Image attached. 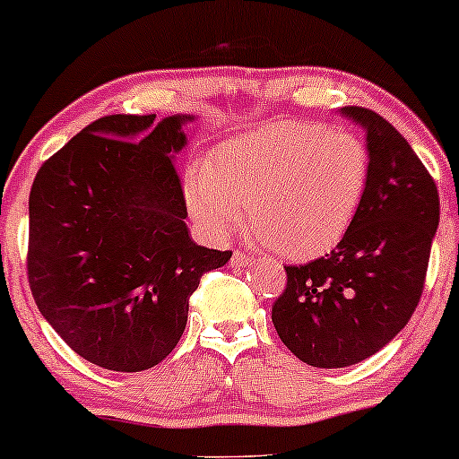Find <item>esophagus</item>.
I'll return each mask as SVG.
<instances>
[{
	"mask_svg": "<svg viewBox=\"0 0 459 459\" xmlns=\"http://www.w3.org/2000/svg\"><path fill=\"white\" fill-rule=\"evenodd\" d=\"M253 264V256H248V255H244V253H233V256H230V268H235V270H241V268H248V265Z\"/></svg>",
	"mask_w": 459,
	"mask_h": 459,
	"instance_id": "34e87169",
	"label": "esophagus"
}]
</instances>
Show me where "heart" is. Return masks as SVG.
Segmentation results:
<instances>
[{
	"mask_svg": "<svg viewBox=\"0 0 459 459\" xmlns=\"http://www.w3.org/2000/svg\"><path fill=\"white\" fill-rule=\"evenodd\" d=\"M370 178L366 143L349 130L268 122L224 139L185 180L187 209L226 239L248 209L250 230L287 256H316L344 239Z\"/></svg>",
	"mask_w": 459,
	"mask_h": 459,
	"instance_id": "heart-1",
	"label": "heart"
}]
</instances>
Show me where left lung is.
<instances>
[{
	"mask_svg": "<svg viewBox=\"0 0 459 459\" xmlns=\"http://www.w3.org/2000/svg\"><path fill=\"white\" fill-rule=\"evenodd\" d=\"M366 133L370 178L359 213L331 255L287 265L272 307L281 342L314 368H346L379 352L414 314L440 221L434 178L381 115L344 107Z\"/></svg>",
	"mask_w": 459,
	"mask_h": 459,
	"instance_id": "left-lung-1",
	"label": "left lung"
}]
</instances>
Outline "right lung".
Returning a JSON list of instances; mask_svg holds the SVG:
<instances>
[{
  "mask_svg": "<svg viewBox=\"0 0 459 459\" xmlns=\"http://www.w3.org/2000/svg\"><path fill=\"white\" fill-rule=\"evenodd\" d=\"M110 115L43 163L30 191L28 281L43 318L115 372L160 364L204 272L229 264L191 239L174 159L194 115Z\"/></svg>",
  "mask_w": 459,
  "mask_h": 459,
  "instance_id": "1",
  "label": "right lung"
}]
</instances>
